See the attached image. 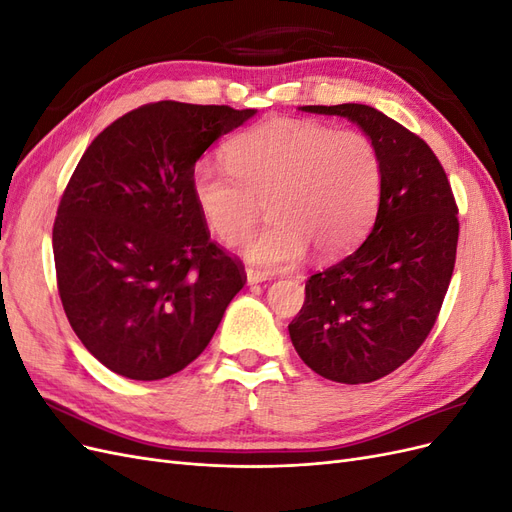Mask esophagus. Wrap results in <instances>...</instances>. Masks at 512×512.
I'll return each instance as SVG.
<instances>
[{
	"label": "esophagus",
	"instance_id": "esophagus-1",
	"mask_svg": "<svg viewBox=\"0 0 512 512\" xmlns=\"http://www.w3.org/2000/svg\"><path fill=\"white\" fill-rule=\"evenodd\" d=\"M245 275H247V284H260V282L271 280V275L267 271H260V269H254V267H247Z\"/></svg>",
	"mask_w": 512,
	"mask_h": 512
}]
</instances>
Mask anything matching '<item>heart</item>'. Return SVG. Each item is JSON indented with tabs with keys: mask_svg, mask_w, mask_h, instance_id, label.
I'll use <instances>...</instances> for the list:
<instances>
[{
	"mask_svg": "<svg viewBox=\"0 0 512 512\" xmlns=\"http://www.w3.org/2000/svg\"><path fill=\"white\" fill-rule=\"evenodd\" d=\"M384 166L363 132L333 130L307 119H271L226 145V164L200 160L192 198L209 230L226 245L241 243L267 196L269 222L245 245L260 267L303 258H333L359 243L376 218Z\"/></svg>",
	"mask_w": 512,
	"mask_h": 512,
	"instance_id": "b5f03b06",
	"label": "heart"
}]
</instances>
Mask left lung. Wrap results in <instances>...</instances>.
<instances>
[{
	"instance_id": "left-lung-1",
	"label": "left lung",
	"mask_w": 512,
	"mask_h": 512,
	"mask_svg": "<svg viewBox=\"0 0 512 512\" xmlns=\"http://www.w3.org/2000/svg\"><path fill=\"white\" fill-rule=\"evenodd\" d=\"M303 111L354 121L376 143L384 181L369 237L309 277L290 339L322 378L374 382L404 365L438 320L457 258V203L436 153L395 119L367 104Z\"/></svg>"
}]
</instances>
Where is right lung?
Returning a JSON list of instances; mask_svg holds the SVG:
<instances>
[{"instance_id":"right-lung-1","label":"right lung","mask_w":512,"mask_h":512,"mask_svg":"<svg viewBox=\"0 0 512 512\" xmlns=\"http://www.w3.org/2000/svg\"><path fill=\"white\" fill-rule=\"evenodd\" d=\"M256 111L175 100L138 106L104 128L59 200L57 290L70 327L119 376L162 380L207 348L245 284L211 241L192 170Z\"/></svg>"}]
</instances>
